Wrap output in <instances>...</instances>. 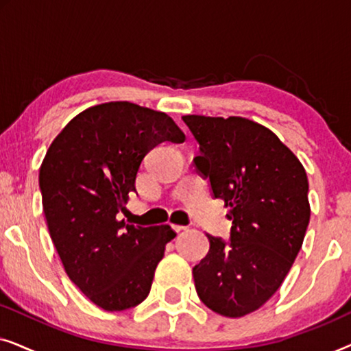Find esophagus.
Wrapping results in <instances>:
<instances>
[{
    "label": "esophagus",
    "mask_w": 351,
    "mask_h": 351,
    "mask_svg": "<svg viewBox=\"0 0 351 351\" xmlns=\"http://www.w3.org/2000/svg\"><path fill=\"white\" fill-rule=\"evenodd\" d=\"M172 230H174V232H184V230H186V227H184V225H172Z\"/></svg>",
    "instance_id": "1"
}]
</instances>
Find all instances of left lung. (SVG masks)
I'll return each mask as SVG.
<instances>
[{
    "label": "left lung",
    "mask_w": 351,
    "mask_h": 351,
    "mask_svg": "<svg viewBox=\"0 0 351 351\" xmlns=\"http://www.w3.org/2000/svg\"><path fill=\"white\" fill-rule=\"evenodd\" d=\"M199 143L195 166L225 201L230 241L208 234L193 268L195 287L215 313L239 318L265 304L285 281L310 222L308 179L276 134L247 118L182 117Z\"/></svg>",
    "instance_id": "obj_1"
}]
</instances>
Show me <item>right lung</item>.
Listing matches in <instances>:
<instances>
[{
    "label": "right lung",
    "mask_w": 351,
    "mask_h": 351,
    "mask_svg": "<svg viewBox=\"0 0 351 351\" xmlns=\"http://www.w3.org/2000/svg\"><path fill=\"white\" fill-rule=\"evenodd\" d=\"M185 134L162 112L131 102L90 107L52 141L40 167L47 228L66 275L107 311L147 299L156 265L176 232L118 220L136 191L141 162L158 143Z\"/></svg>",
    "instance_id": "add662e5"
}]
</instances>
